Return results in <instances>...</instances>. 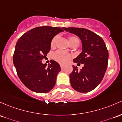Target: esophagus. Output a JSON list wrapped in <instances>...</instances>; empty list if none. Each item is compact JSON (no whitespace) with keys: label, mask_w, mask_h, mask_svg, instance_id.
I'll return each instance as SVG.
<instances>
[{"label":"esophagus","mask_w":122,"mask_h":122,"mask_svg":"<svg viewBox=\"0 0 122 122\" xmlns=\"http://www.w3.org/2000/svg\"><path fill=\"white\" fill-rule=\"evenodd\" d=\"M60 66H61V69H63L64 68V65H62V64H61V65H60Z\"/></svg>","instance_id":"obj_1"}]
</instances>
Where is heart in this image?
I'll list each match as a JSON object with an SVG mask.
<instances>
[{"label": "heart", "instance_id": "b5f03b06", "mask_svg": "<svg viewBox=\"0 0 122 122\" xmlns=\"http://www.w3.org/2000/svg\"><path fill=\"white\" fill-rule=\"evenodd\" d=\"M57 36H55L54 38L52 39L51 41V47H53L54 46L55 44H56V41H57ZM77 39L76 37H70L69 39V41H72V40ZM54 58L57 61L61 64H65L68 62L69 61L71 58V55L69 53H66V52L62 50H58L54 54Z\"/></svg>", "mask_w": 122, "mask_h": 122}]
</instances>
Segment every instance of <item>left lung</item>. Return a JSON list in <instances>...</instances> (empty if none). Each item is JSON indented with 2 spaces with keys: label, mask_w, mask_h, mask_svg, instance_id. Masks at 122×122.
I'll return each mask as SVG.
<instances>
[{
  "label": "left lung",
  "mask_w": 122,
  "mask_h": 122,
  "mask_svg": "<svg viewBox=\"0 0 122 122\" xmlns=\"http://www.w3.org/2000/svg\"><path fill=\"white\" fill-rule=\"evenodd\" d=\"M62 28L77 36L81 41L82 51L73 59V62L84 64V66L78 70L77 66L72 65L73 71L69 77L73 89L80 93H87L98 86L106 72L108 61L106 45L100 36L89 29L74 27Z\"/></svg>",
  "instance_id": "1"
}]
</instances>
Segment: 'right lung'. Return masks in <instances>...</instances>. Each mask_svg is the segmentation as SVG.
Wrapping results in <instances>:
<instances>
[{
    "label": "right lung",
    "mask_w": 122,
    "mask_h": 122,
    "mask_svg": "<svg viewBox=\"0 0 122 122\" xmlns=\"http://www.w3.org/2000/svg\"><path fill=\"white\" fill-rule=\"evenodd\" d=\"M63 31L60 27L39 26L30 29L18 40L13 62L20 79L28 89L46 93L54 87L61 71L60 65L52 60L47 65L41 60L50 51L53 37Z\"/></svg>",
    "instance_id": "1"
}]
</instances>
